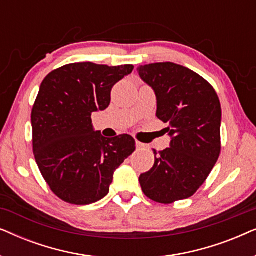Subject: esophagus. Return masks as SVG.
<instances>
[{
    "mask_svg": "<svg viewBox=\"0 0 256 256\" xmlns=\"http://www.w3.org/2000/svg\"><path fill=\"white\" fill-rule=\"evenodd\" d=\"M136 148H138V150L146 149V144H144V143H141V142L136 141Z\"/></svg>",
    "mask_w": 256,
    "mask_h": 256,
    "instance_id": "esophagus-1",
    "label": "esophagus"
}]
</instances>
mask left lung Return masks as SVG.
<instances>
[{
    "mask_svg": "<svg viewBox=\"0 0 256 256\" xmlns=\"http://www.w3.org/2000/svg\"><path fill=\"white\" fill-rule=\"evenodd\" d=\"M141 79L156 94V116L168 124L170 148L138 180L146 197L160 204L196 194L219 158L222 106L216 90L190 68L174 62L138 66Z\"/></svg>",
    "mask_w": 256,
    "mask_h": 256,
    "instance_id": "1",
    "label": "left lung"
}]
</instances>
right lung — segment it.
Masks as SVG:
<instances>
[{
	"mask_svg": "<svg viewBox=\"0 0 256 256\" xmlns=\"http://www.w3.org/2000/svg\"><path fill=\"white\" fill-rule=\"evenodd\" d=\"M134 70L74 62L48 73L31 112L32 148L42 176L66 202L88 205L110 192L114 171L135 150L124 134L104 138L92 124V113L110 104V90Z\"/></svg>",
	"mask_w": 256,
	"mask_h": 256,
	"instance_id": "add662e5",
	"label": "right lung"
}]
</instances>
